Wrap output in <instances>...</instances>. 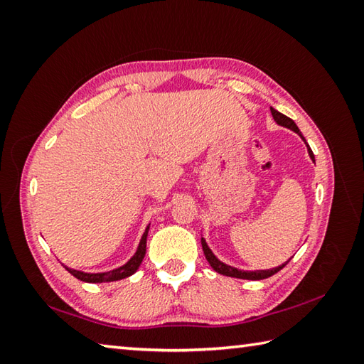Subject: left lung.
<instances>
[{
    "label": "left lung",
    "mask_w": 364,
    "mask_h": 364,
    "mask_svg": "<svg viewBox=\"0 0 364 364\" xmlns=\"http://www.w3.org/2000/svg\"><path fill=\"white\" fill-rule=\"evenodd\" d=\"M270 112H272V117H274L277 125L284 127V128H288V129L294 131V133H297V134L301 137V141H304V142L306 144L304 134L300 133V129L297 128V125H296V123H294L292 119L286 117L284 114L278 112L277 109H274V107H270ZM306 149H308V154H310L311 161L314 162V154H313V151H311V149H310V145H308V144H306ZM202 247H203V253H205V257H206L208 262H210L211 267L215 270V272L222 274V275H227V277H233V278H242V280H264V278L272 277L274 274L278 272V270H282L286 264H288L289 259H291V258H289L288 261L283 262V264L277 266V267H274V269H266V270H241V269H237V267L225 264V262H222L218 257H215V255L213 253V250L210 249V247H208L205 237H202Z\"/></svg>",
    "instance_id": "1"
}]
</instances>
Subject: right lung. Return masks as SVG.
<instances>
[{
    "mask_svg": "<svg viewBox=\"0 0 364 364\" xmlns=\"http://www.w3.org/2000/svg\"><path fill=\"white\" fill-rule=\"evenodd\" d=\"M149 230H150V223L146 225L144 235L141 237V242L137 245V250L134 252L133 257H131L125 264L120 267H115L112 270H107V272H84V270H76L68 266H64L68 272H70L73 277L78 278L81 282L86 283H109V282H117L122 280V278H127L133 275L136 270L141 266V262L145 257L146 252V236H149Z\"/></svg>",
    "mask_w": 364,
    "mask_h": 364,
    "instance_id": "add662e5",
    "label": "right lung"
}]
</instances>
